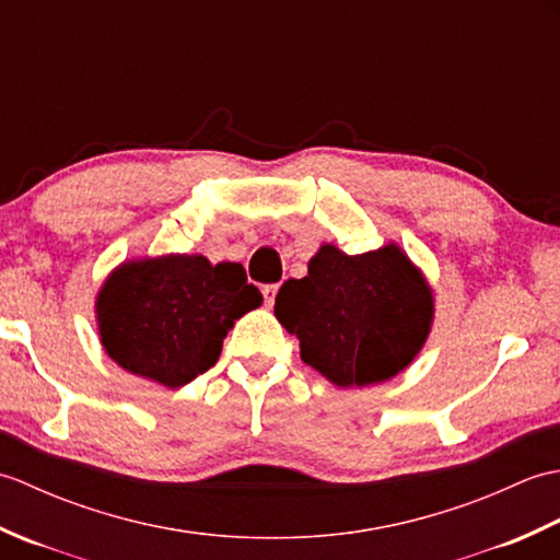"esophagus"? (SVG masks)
<instances>
[{
  "label": "esophagus",
  "instance_id": "obj_1",
  "mask_svg": "<svg viewBox=\"0 0 560 560\" xmlns=\"http://www.w3.org/2000/svg\"><path fill=\"white\" fill-rule=\"evenodd\" d=\"M279 293V283H267L265 289H261V295H265V303L267 305H273V299H277Z\"/></svg>",
  "mask_w": 560,
  "mask_h": 560
}]
</instances>
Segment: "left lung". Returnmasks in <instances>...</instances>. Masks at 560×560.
Listing matches in <instances>:
<instances>
[{
	"mask_svg": "<svg viewBox=\"0 0 560 560\" xmlns=\"http://www.w3.org/2000/svg\"><path fill=\"white\" fill-rule=\"evenodd\" d=\"M273 315L299 337L307 365L339 387H365L395 377L421 351L433 295L397 245L363 255L323 245L307 277L283 281Z\"/></svg>",
	"mask_w": 560,
	"mask_h": 560,
	"instance_id": "left-lung-1",
	"label": "left lung"
}]
</instances>
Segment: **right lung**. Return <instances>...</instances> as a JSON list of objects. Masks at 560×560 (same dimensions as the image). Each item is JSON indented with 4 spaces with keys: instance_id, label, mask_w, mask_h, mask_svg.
<instances>
[{
    "instance_id": "right-lung-1",
    "label": "right lung",
    "mask_w": 560,
    "mask_h": 560,
    "mask_svg": "<svg viewBox=\"0 0 560 560\" xmlns=\"http://www.w3.org/2000/svg\"><path fill=\"white\" fill-rule=\"evenodd\" d=\"M261 305L237 261L201 255L132 259L117 267L96 301L101 343L127 373L183 387L219 361L237 317Z\"/></svg>"
}]
</instances>
